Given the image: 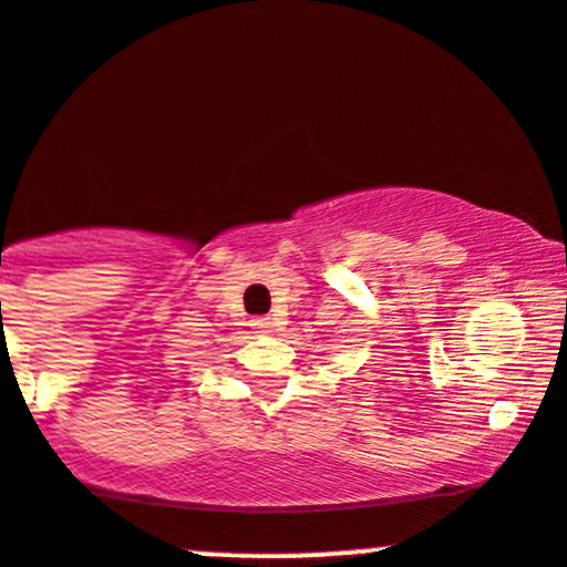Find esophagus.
I'll use <instances>...</instances> for the list:
<instances>
[{"mask_svg":"<svg viewBox=\"0 0 567 567\" xmlns=\"http://www.w3.org/2000/svg\"><path fill=\"white\" fill-rule=\"evenodd\" d=\"M250 324H252V330H256V333H261V336L275 330V322H271V317H258V320H252Z\"/></svg>","mask_w":567,"mask_h":567,"instance_id":"1","label":"esophagus"}]
</instances>
